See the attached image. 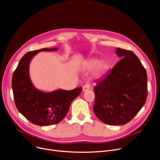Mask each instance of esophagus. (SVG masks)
Listing matches in <instances>:
<instances>
[{
	"label": "esophagus",
	"mask_w": 160,
	"mask_h": 160,
	"mask_svg": "<svg viewBox=\"0 0 160 160\" xmlns=\"http://www.w3.org/2000/svg\"><path fill=\"white\" fill-rule=\"evenodd\" d=\"M90 85L88 83L84 85V86L83 87V92H87V90L90 89Z\"/></svg>",
	"instance_id": "esophagus-1"
}]
</instances>
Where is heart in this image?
<instances>
[{
    "instance_id": "1",
    "label": "heart",
    "mask_w": 160,
    "mask_h": 160,
    "mask_svg": "<svg viewBox=\"0 0 160 160\" xmlns=\"http://www.w3.org/2000/svg\"><path fill=\"white\" fill-rule=\"evenodd\" d=\"M97 67L96 69V73L98 76H101L103 75L108 69V64L106 62L102 61L99 62V61L97 59L91 60L88 62L87 68L89 70H92L94 68Z\"/></svg>"
}]
</instances>
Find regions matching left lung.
Listing matches in <instances>:
<instances>
[{
	"instance_id": "8db88e82",
	"label": "left lung",
	"mask_w": 160,
	"mask_h": 160,
	"mask_svg": "<svg viewBox=\"0 0 160 160\" xmlns=\"http://www.w3.org/2000/svg\"><path fill=\"white\" fill-rule=\"evenodd\" d=\"M122 59L94 87L96 116L108 125H125L139 112L148 96V76L132 51L117 48Z\"/></svg>"
}]
</instances>
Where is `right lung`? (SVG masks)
<instances>
[{
	"label": "right lung",
	"instance_id": "add662e5",
	"mask_svg": "<svg viewBox=\"0 0 160 160\" xmlns=\"http://www.w3.org/2000/svg\"><path fill=\"white\" fill-rule=\"evenodd\" d=\"M58 48H43L26 53L21 59L12 78L16 106L20 113L32 123L48 126L59 123L66 117L72 102L82 92V87L72 90L58 89L45 92L36 88L29 75L31 59L38 52L55 51Z\"/></svg>",
	"mask_w": 160,
	"mask_h": 160
}]
</instances>
